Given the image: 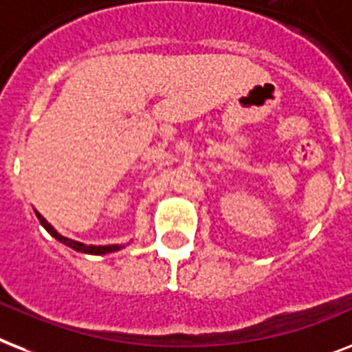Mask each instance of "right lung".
I'll return each mask as SVG.
<instances>
[{
  "label": "right lung",
  "instance_id": "right-lung-1",
  "mask_svg": "<svg viewBox=\"0 0 352 352\" xmlns=\"http://www.w3.org/2000/svg\"><path fill=\"white\" fill-rule=\"evenodd\" d=\"M34 213H36V217L39 219V224H41L43 228H45V230H47L48 233L54 236V239H56V241H59L61 244L68 245V248H72V250L79 251V253H87V255H107V253H116V251H119L124 248L122 244L94 245V244H82V242H77V241H74V239H68V236L61 235V233H59V231H57L56 228H54V226L50 224V222H48L47 219L41 215V213H39V211L34 210Z\"/></svg>",
  "mask_w": 352,
  "mask_h": 352
}]
</instances>
